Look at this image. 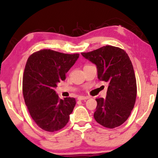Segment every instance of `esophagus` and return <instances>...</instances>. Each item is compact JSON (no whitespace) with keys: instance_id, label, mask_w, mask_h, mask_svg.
<instances>
[{"instance_id":"obj_1","label":"esophagus","mask_w":158,"mask_h":158,"mask_svg":"<svg viewBox=\"0 0 158 158\" xmlns=\"http://www.w3.org/2000/svg\"><path fill=\"white\" fill-rule=\"evenodd\" d=\"M88 98H89V97H86V96H79V97H78V100H87Z\"/></svg>"}]
</instances>
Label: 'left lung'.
<instances>
[{
  "label": "left lung",
  "mask_w": 158,
  "mask_h": 158,
  "mask_svg": "<svg viewBox=\"0 0 158 158\" xmlns=\"http://www.w3.org/2000/svg\"><path fill=\"white\" fill-rule=\"evenodd\" d=\"M81 55L96 65L98 79L108 83L106 98L96 99L94 119L109 129L119 127L129 117L136 97V77L129 56L111 45Z\"/></svg>",
  "instance_id": "left-lung-1"
}]
</instances>
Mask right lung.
<instances>
[{"label": "right lung", "instance_id": "1", "mask_svg": "<svg viewBox=\"0 0 158 158\" xmlns=\"http://www.w3.org/2000/svg\"><path fill=\"white\" fill-rule=\"evenodd\" d=\"M79 54H65L44 49L29 56L25 66L22 90L31 117L40 128L54 132L67 124L75 98H58L54 89L66 79V73Z\"/></svg>", "mask_w": 158, "mask_h": 158}]
</instances>
